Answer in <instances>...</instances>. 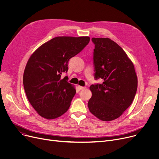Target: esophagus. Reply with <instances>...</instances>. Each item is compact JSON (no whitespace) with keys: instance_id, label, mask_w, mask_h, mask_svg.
Masks as SVG:
<instances>
[{"instance_id":"esophagus-1","label":"esophagus","mask_w":159,"mask_h":159,"mask_svg":"<svg viewBox=\"0 0 159 159\" xmlns=\"http://www.w3.org/2000/svg\"><path fill=\"white\" fill-rule=\"evenodd\" d=\"M78 88L79 89V90H82L86 88V87H84V86H78Z\"/></svg>"}]
</instances>
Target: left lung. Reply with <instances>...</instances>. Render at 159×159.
<instances>
[{"mask_svg": "<svg viewBox=\"0 0 159 159\" xmlns=\"http://www.w3.org/2000/svg\"><path fill=\"white\" fill-rule=\"evenodd\" d=\"M95 45L93 60L94 77L102 84L89 87L92 97L89 111L103 121L118 118L132 104L137 88L134 66L127 54L107 38H93Z\"/></svg>", "mask_w": 159, "mask_h": 159, "instance_id": "obj_1", "label": "left lung"}]
</instances>
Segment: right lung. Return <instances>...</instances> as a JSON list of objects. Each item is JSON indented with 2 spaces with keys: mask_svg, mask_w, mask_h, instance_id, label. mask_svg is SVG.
<instances>
[{
  "mask_svg": "<svg viewBox=\"0 0 159 159\" xmlns=\"http://www.w3.org/2000/svg\"><path fill=\"white\" fill-rule=\"evenodd\" d=\"M90 41L89 36H58L38 48L29 57L24 73V86L30 103L41 117L56 119L69 109L76 90L67 77L70 58Z\"/></svg>",
  "mask_w": 159,
  "mask_h": 159,
  "instance_id": "1",
  "label": "right lung"
}]
</instances>
